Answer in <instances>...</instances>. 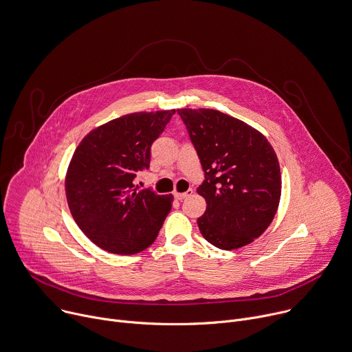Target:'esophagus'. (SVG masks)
<instances>
[{
  "label": "esophagus",
  "instance_id": "obj_1",
  "mask_svg": "<svg viewBox=\"0 0 352 352\" xmlns=\"http://www.w3.org/2000/svg\"><path fill=\"white\" fill-rule=\"evenodd\" d=\"M191 194H192V190H191V188H188L186 192H175V198H176V199H179V201H182V199H184V198L190 197Z\"/></svg>",
  "mask_w": 352,
  "mask_h": 352
}]
</instances>
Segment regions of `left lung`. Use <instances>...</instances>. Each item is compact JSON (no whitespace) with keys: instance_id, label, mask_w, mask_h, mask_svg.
Segmentation results:
<instances>
[{"instance_id":"obj_1","label":"left lung","mask_w":352,"mask_h":352,"mask_svg":"<svg viewBox=\"0 0 352 352\" xmlns=\"http://www.w3.org/2000/svg\"><path fill=\"white\" fill-rule=\"evenodd\" d=\"M199 158L206 201L197 219L202 237L221 250L241 248L272 223L282 194L276 153L266 137L217 109H177Z\"/></svg>"}]
</instances>
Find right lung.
Segmentation results:
<instances>
[{"mask_svg":"<svg viewBox=\"0 0 352 352\" xmlns=\"http://www.w3.org/2000/svg\"><path fill=\"white\" fill-rule=\"evenodd\" d=\"M175 112L120 116L91 130L75 150L65 180L67 205L80 230L100 248L131 255L155 241L173 195L138 191L134 179L150 168L151 146Z\"/></svg>","mask_w":352,"mask_h":352,"instance_id":"obj_1","label":"right lung"}]
</instances>
